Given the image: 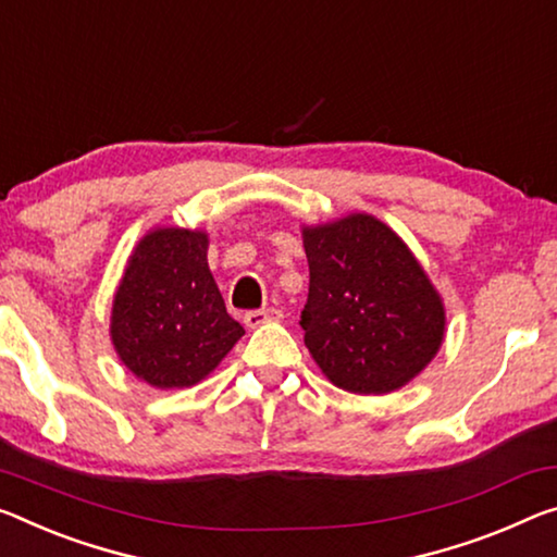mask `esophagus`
<instances>
[{"label": "esophagus", "instance_id": "obj_1", "mask_svg": "<svg viewBox=\"0 0 557 557\" xmlns=\"http://www.w3.org/2000/svg\"><path fill=\"white\" fill-rule=\"evenodd\" d=\"M280 310L275 307H268V310H252V312H245V324L255 330V326H260L264 322H277L280 320Z\"/></svg>", "mask_w": 557, "mask_h": 557}]
</instances>
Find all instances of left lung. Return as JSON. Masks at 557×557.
I'll list each match as a JSON object with an SVG mask.
<instances>
[{
    "instance_id": "left-lung-1",
    "label": "left lung",
    "mask_w": 557,
    "mask_h": 557,
    "mask_svg": "<svg viewBox=\"0 0 557 557\" xmlns=\"http://www.w3.org/2000/svg\"><path fill=\"white\" fill-rule=\"evenodd\" d=\"M310 295L299 317L324 376L351 394L409 384L444 342L446 312L419 260L389 225L351 213L302 227Z\"/></svg>"
}]
</instances>
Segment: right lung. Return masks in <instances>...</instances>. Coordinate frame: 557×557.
<instances>
[{"instance_id": "obj_1", "label": "right lung", "mask_w": 557, "mask_h": 557, "mask_svg": "<svg viewBox=\"0 0 557 557\" xmlns=\"http://www.w3.org/2000/svg\"><path fill=\"white\" fill-rule=\"evenodd\" d=\"M245 330L225 310L208 268V235L156 227L136 245L113 297L111 342L156 389L198 384Z\"/></svg>"}]
</instances>
